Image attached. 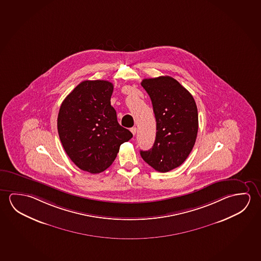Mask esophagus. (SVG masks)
<instances>
[{"mask_svg":"<svg viewBox=\"0 0 261 261\" xmlns=\"http://www.w3.org/2000/svg\"><path fill=\"white\" fill-rule=\"evenodd\" d=\"M130 132H132V133H133V135H135L137 132L136 127H133V128H130Z\"/></svg>","mask_w":261,"mask_h":261,"instance_id":"obj_1","label":"esophagus"}]
</instances>
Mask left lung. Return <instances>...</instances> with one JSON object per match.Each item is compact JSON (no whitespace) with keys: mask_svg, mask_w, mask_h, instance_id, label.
<instances>
[{"mask_svg":"<svg viewBox=\"0 0 261 261\" xmlns=\"http://www.w3.org/2000/svg\"><path fill=\"white\" fill-rule=\"evenodd\" d=\"M141 86L151 99L157 122L153 146L141 156L154 170L168 172L185 162L193 149L199 128L194 98L170 76L144 79Z\"/></svg>","mask_w":261,"mask_h":261,"instance_id":"obj_1","label":"left lung"}]
</instances>
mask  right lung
Segmentation results:
<instances>
[{
  "mask_svg": "<svg viewBox=\"0 0 261 261\" xmlns=\"http://www.w3.org/2000/svg\"><path fill=\"white\" fill-rule=\"evenodd\" d=\"M113 84L84 81L62 101L59 111V137L67 155L81 170L102 172L112 165L120 145L133 138L121 127L111 105Z\"/></svg>",
  "mask_w": 261,
  "mask_h": 261,
  "instance_id": "obj_1",
  "label": "right lung"
}]
</instances>
